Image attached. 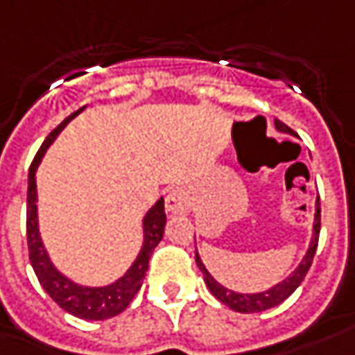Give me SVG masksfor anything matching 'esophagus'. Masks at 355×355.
Listing matches in <instances>:
<instances>
[{
    "mask_svg": "<svg viewBox=\"0 0 355 355\" xmlns=\"http://www.w3.org/2000/svg\"><path fill=\"white\" fill-rule=\"evenodd\" d=\"M165 208L171 214H180L188 208V194L182 188H173L165 198Z\"/></svg>",
    "mask_w": 355,
    "mask_h": 355,
    "instance_id": "1",
    "label": "esophagus"
}]
</instances>
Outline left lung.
Segmentation results:
<instances>
[{
	"instance_id": "left-lung-1",
	"label": "left lung",
	"mask_w": 355,
	"mask_h": 355,
	"mask_svg": "<svg viewBox=\"0 0 355 355\" xmlns=\"http://www.w3.org/2000/svg\"><path fill=\"white\" fill-rule=\"evenodd\" d=\"M276 128L279 132H286V134H295L289 126H286L284 122L276 120ZM319 233H320V202L317 198V214H315V225H313V239H311L309 250L305 254V259L301 260V264L297 266V270L286 278L284 282L276 284L274 288L268 289V291H262V293H237V291H231V289L223 288L221 284H218L216 279L209 276V272L206 270V266L202 264V260L198 257L196 252V264L198 268L202 270L204 274V282L209 288V291L216 295V297L227 305L229 309L237 311V313H260V311H266L270 307H276L279 305L284 299H288L295 289L299 288V284L305 279L307 272H309L311 264H313V259H315V252H317V245H319Z\"/></svg>"
}]
</instances>
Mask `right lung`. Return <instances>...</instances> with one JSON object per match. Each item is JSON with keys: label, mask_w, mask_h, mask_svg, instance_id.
<instances>
[{"label": "right lung", "mask_w": 355, "mask_h": 355, "mask_svg": "<svg viewBox=\"0 0 355 355\" xmlns=\"http://www.w3.org/2000/svg\"><path fill=\"white\" fill-rule=\"evenodd\" d=\"M81 110L83 108H79L77 112L69 114L60 126L50 132V136L46 137L44 144L40 146L38 153L31 163V168H28V192H26V245H28V259H31V264L35 268V274L38 282H40V286L44 288L46 293L54 299L62 309L67 311L73 317H79V319L105 320L110 319V317H116L118 313L126 309L128 305L132 303V299L136 297V293L139 291L141 284H144V278H146L151 252L159 245V241L163 239L167 216H165V202L161 198L144 218V247L139 250L136 262L132 264V268L128 270L122 278L116 279L110 286H105V288L77 286L71 279L62 276L52 266V262H50L44 247H42L40 233H38L35 173L38 168L40 159L46 153V149L56 139L58 134L66 128L67 122L71 118H76Z\"/></svg>", "instance_id": "add662e5"}]
</instances>
